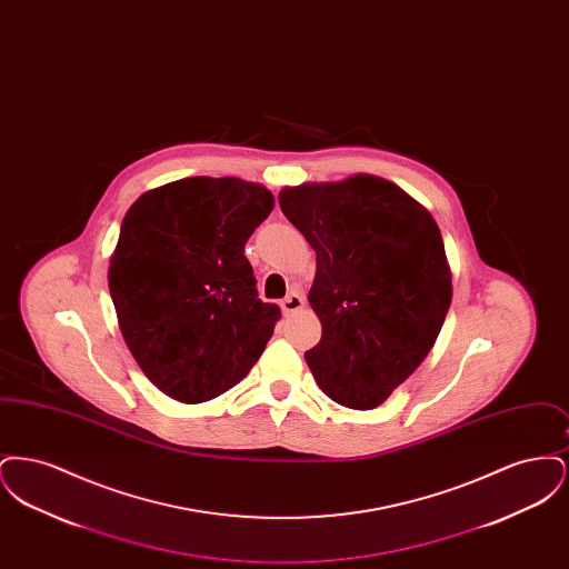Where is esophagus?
Returning <instances> with one entry per match:
<instances>
[{
    "label": "esophagus",
    "instance_id": "esophagus-1",
    "mask_svg": "<svg viewBox=\"0 0 569 569\" xmlns=\"http://www.w3.org/2000/svg\"><path fill=\"white\" fill-rule=\"evenodd\" d=\"M302 305H305V298L300 297L298 292H290L288 297L281 300L283 313H297L298 309H302Z\"/></svg>",
    "mask_w": 569,
    "mask_h": 569
}]
</instances>
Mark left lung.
Returning a JSON list of instances; mask_svg holds the SVG:
<instances>
[{
  "mask_svg": "<svg viewBox=\"0 0 569 569\" xmlns=\"http://www.w3.org/2000/svg\"><path fill=\"white\" fill-rule=\"evenodd\" d=\"M279 207L316 251L309 302L322 339L305 360L326 395L373 409L431 352L452 300L433 217L371 174L307 183Z\"/></svg>",
  "mask_w": 569,
  "mask_h": 569,
  "instance_id": "left-lung-1",
  "label": "left lung"
}]
</instances>
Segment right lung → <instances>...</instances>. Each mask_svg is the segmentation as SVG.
<instances>
[{
    "label": "right lung",
    "mask_w": 569,
    "mask_h": 569,
    "mask_svg": "<svg viewBox=\"0 0 569 569\" xmlns=\"http://www.w3.org/2000/svg\"><path fill=\"white\" fill-rule=\"evenodd\" d=\"M271 211L258 183L190 177L123 217L110 298L138 367L170 399L211 401L264 352L281 311L258 298L244 243Z\"/></svg>",
    "instance_id": "1"
}]
</instances>
